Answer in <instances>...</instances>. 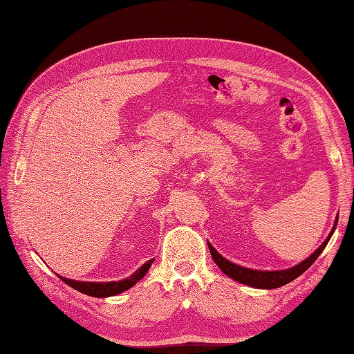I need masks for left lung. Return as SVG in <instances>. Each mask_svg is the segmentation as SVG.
Wrapping results in <instances>:
<instances>
[{"instance_id":"left-lung-1","label":"left lung","mask_w":354,"mask_h":354,"mask_svg":"<svg viewBox=\"0 0 354 354\" xmlns=\"http://www.w3.org/2000/svg\"><path fill=\"white\" fill-rule=\"evenodd\" d=\"M337 225V216H336V222L333 230L330 231L328 237L322 242V245L315 251L310 257H307L304 261L299 263V265L293 266L290 269H284V270H257V269H248L243 266H239L236 263H232L230 260H227L225 257L217 252L214 248L212 246V243H208L209 252H212V257L216 261V265L221 268V270L223 274H227L232 280H236L242 284L251 286V288H259V289H277L281 288V286L290 283L292 280H295L297 277L301 275L303 272H306L309 269L313 261L319 257V254L324 251V248L327 246L330 237L333 236L335 228Z\"/></svg>"}]
</instances>
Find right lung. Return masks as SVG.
<instances>
[{
  "label": "right lung",
  "instance_id": "1",
  "mask_svg": "<svg viewBox=\"0 0 354 354\" xmlns=\"http://www.w3.org/2000/svg\"><path fill=\"white\" fill-rule=\"evenodd\" d=\"M153 259L147 260V263H145L140 269L135 270V272L129 277L124 278L122 281H108V283H91V281H77V280H70V278H65L57 275L64 283H66L68 286H71L73 289H76L85 295L89 297H97V298H106V297H114L118 295L127 289H131L133 284H137L142 277L147 274L149 268L152 266Z\"/></svg>",
  "mask_w": 354,
  "mask_h": 354
}]
</instances>
